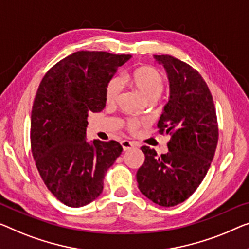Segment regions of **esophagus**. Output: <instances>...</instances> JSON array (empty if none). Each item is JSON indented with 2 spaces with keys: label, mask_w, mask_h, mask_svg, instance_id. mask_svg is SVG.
<instances>
[{
  "label": "esophagus",
  "mask_w": 249,
  "mask_h": 249,
  "mask_svg": "<svg viewBox=\"0 0 249 249\" xmlns=\"http://www.w3.org/2000/svg\"><path fill=\"white\" fill-rule=\"evenodd\" d=\"M122 144V147H123V151H129L131 148H133L135 146V144L133 142H129V141H123V142L121 143Z\"/></svg>",
  "instance_id": "obj_1"
}]
</instances>
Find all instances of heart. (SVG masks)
<instances>
[{"mask_svg": "<svg viewBox=\"0 0 249 249\" xmlns=\"http://www.w3.org/2000/svg\"><path fill=\"white\" fill-rule=\"evenodd\" d=\"M131 86L135 88L144 99L153 102L160 97L165 86V79L160 70L152 66H142L133 70L127 79ZM122 91V81L120 78L114 77L108 80L105 86L104 97L107 104H114L117 101ZM142 122L137 120H128L126 122V128L128 132L134 133L140 127Z\"/></svg>", "mask_w": 249, "mask_h": 249, "instance_id": "1", "label": "heart"}]
</instances>
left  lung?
Wrapping results in <instances>:
<instances>
[{"instance_id":"1","label":"left lung","mask_w":249,"mask_h":249,"mask_svg":"<svg viewBox=\"0 0 249 249\" xmlns=\"http://www.w3.org/2000/svg\"><path fill=\"white\" fill-rule=\"evenodd\" d=\"M170 81V101L159 120L161 134H170L169 152L158 157L148 146L136 173L139 189L154 203L173 207L196 190L210 168L218 143L216 108L201 75L169 54L154 55Z\"/></svg>"}]
</instances>
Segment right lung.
Returning a JSON list of instances; mask_svg holds the SVG:
<instances>
[{
    "instance_id": "obj_1",
    "label": "right lung",
    "mask_w": 249,
    "mask_h": 249,
    "mask_svg": "<svg viewBox=\"0 0 249 249\" xmlns=\"http://www.w3.org/2000/svg\"><path fill=\"white\" fill-rule=\"evenodd\" d=\"M131 54L77 51L48 70L31 113V151L48 190L66 206H86L103 192L104 178L123 147L86 141L87 117L106 105L109 79Z\"/></svg>"
}]
</instances>
